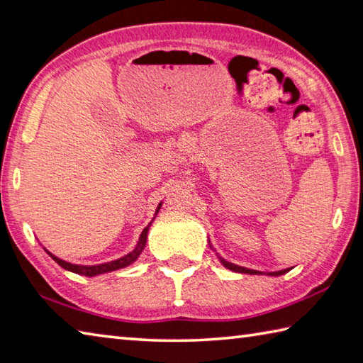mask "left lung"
Wrapping results in <instances>:
<instances>
[{
    "instance_id": "obj_1",
    "label": "left lung",
    "mask_w": 363,
    "mask_h": 363,
    "mask_svg": "<svg viewBox=\"0 0 363 363\" xmlns=\"http://www.w3.org/2000/svg\"><path fill=\"white\" fill-rule=\"evenodd\" d=\"M210 244V242H208ZM210 247L213 249V246L210 244ZM218 258H219V262L223 263L227 269H230V271H235V272H241V274H262L260 271H255V269H249V268H244V266H238V264H235V263H230V262H227V260H224L223 257H219L218 255ZM290 271V268H286V269H282V271H274V272H268V276H282V274H285V272H288Z\"/></svg>"
}]
</instances>
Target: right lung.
I'll return each instance as SVG.
<instances>
[{
	"label": "right lung",
	"instance_id": "1",
	"mask_svg": "<svg viewBox=\"0 0 363 363\" xmlns=\"http://www.w3.org/2000/svg\"><path fill=\"white\" fill-rule=\"evenodd\" d=\"M160 206H161V203L158 205V208H157V213H155V216H157V214H158ZM153 219H155V218H153ZM152 223H153V220H152ZM152 223L144 228L143 233H140L139 241H138V244H136V247L133 249L130 254L123 255V257H121V258H117V260L108 262V263H100V264H92V266L75 264V263H69V262L62 260V258H59V257L53 255L51 252H48V250H47L45 247H43V249L47 250V254H48L51 258H53V260H55L59 266H61V268L67 269V271H70V272H75V274H81V276H86V277H94V276H99V274H105V272H111V271H116V269L127 268V266H130L131 263H135V262L138 260V258H139V255L143 254V250H144V247H145L147 235H149V228H150Z\"/></svg>",
	"mask_w": 363,
	"mask_h": 363
}]
</instances>
